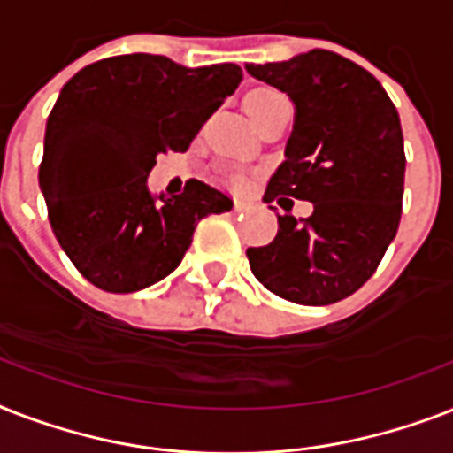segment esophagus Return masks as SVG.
Returning <instances> with one entry per match:
<instances>
[{"mask_svg": "<svg viewBox=\"0 0 453 453\" xmlns=\"http://www.w3.org/2000/svg\"><path fill=\"white\" fill-rule=\"evenodd\" d=\"M251 209H254V204H251V202H244V199H240V202H234V213L251 211Z\"/></svg>", "mask_w": 453, "mask_h": 453, "instance_id": "esophagus-1", "label": "esophagus"}]
</instances>
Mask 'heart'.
I'll use <instances>...</instances> for the list:
<instances>
[{
    "instance_id": "1",
    "label": "heart",
    "mask_w": 453,
    "mask_h": 453,
    "mask_svg": "<svg viewBox=\"0 0 453 453\" xmlns=\"http://www.w3.org/2000/svg\"><path fill=\"white\" fill-rule=\"evenodd\" d=\"M287 101V96H282L277 88H270V87H258L254 91H249L244 96V110H247L249 119L254 124H258L263 117H268L273 110H277L280 105H284ZM233 183H240L237 178H234Z\"/></svg>"
}]
</instances>
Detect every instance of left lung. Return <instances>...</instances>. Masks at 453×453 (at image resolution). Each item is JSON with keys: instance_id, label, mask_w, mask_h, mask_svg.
<instances>
[{"instance_id": "1", "label": "left lung", "mask_w": 453, "mask_h": 453, "mask_svg": "<svg viewBox=\"0 0 453 453\" xmlns=\"http://www.w3.org/2000/svg\"><path fill=\"white\" fill-rule=\"evenodd\" d=\"M247 70L296 108L287 159L263 202L294 197L315 206L308 219L277 216L275 240L247 249L251 273L291 303L343 301L376 273L400 227L407 166L400 115L372 73L326 49Z\"/></svg>"}]
</instances>
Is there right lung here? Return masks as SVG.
Returning a JSON list of instances; mask_svg holds the SVG:
<instances>
[{
	"mask_svg": "<svg viewBox=\"0 0 453 453\" xmlns=\"http://www.w3.org/2000/svg\"><path fill=\"white\" fill-rule=\"evenodd\" d=\"M242 81L234 63L183 67L166 56L96 60L60 91L46 119L39 188L56 240L88 282L131 294L178 268L202 219L233 199L190 178L159 197L148 173L159 152H185Z\"/></svg>",
	"mask_w": 453,
	"mask_h": 453,
	"instance_id": "1",
	"label": "right lung"
}]
</instances>
